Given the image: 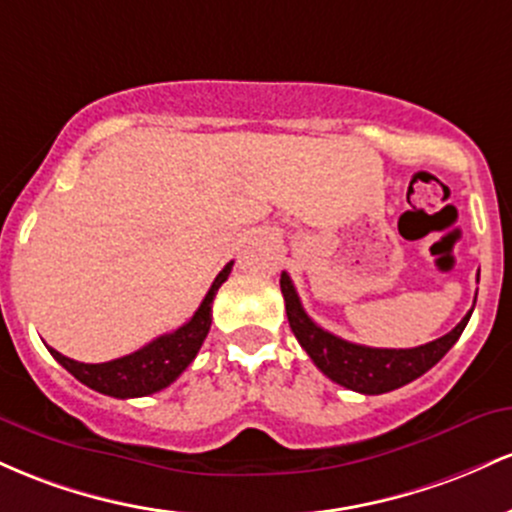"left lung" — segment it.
I'll list each match as a JSON object with an SVG mask.
<instances>
[{"mask_svg": "<svg viewBox=\"0 0 512 512\" xmlns=\"http://www.w3.org/2000/svg\"><path fill=\"white\" fill-rule=\"evenodd\" d=\"M280 290L285 297V312L290 329L300 346L307 350L314 365L324 372L329 380L341 387L353 389L360 394H384L392 389L404 387L428 372L435 363H440L442 355L447 353L462 336L464 326H467L472 309L467 312L459 324L442 338L426 343L418 348H370L358 346V343L343 341V338L333 336L324 331L321 326L314 324L304 312L300 295H297L295 285H292L290 275H280Z\"/></svg>", "mask_w": 512, "mask_h": 512, "instance_id": "obj_1", "label": "left lung"}]
</instances>
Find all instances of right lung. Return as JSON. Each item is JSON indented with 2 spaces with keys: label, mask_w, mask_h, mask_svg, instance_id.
Wrapping results in <instances>:
<instances>
[{
  "label": "right lung",
  "mask_w": 512,
  "mask_h": 512,
  "mask_svg": "<svg viewBox=\"0 0 512 512\" xmlns=\"http://www.w3.org/2000/svg\"><path fill=\"white\" fill-rule=\"evenodd\" d=\"M234 261H229L220 273H217L215 283L210 285L208 295L195 309V314L186 324L179 326L176 331L164 333V336L154 338L152 343L142 346L135 353L123 355V358L111 360V363H77V360L67 358V355L57 353L55 348H48L50 355L65 367L70 375L77 377L79 382L91 387L94 392L116 396V399H132V396H147L154 392H162L169 387L176 377L193 363L203 346L205 336H208L212 324V300H215L217 290L225 283L232 273Z\"/></svg>",
  "instance_id": "right-lung-1"
}]
</instances>
